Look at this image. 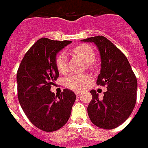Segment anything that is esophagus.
<instances>
[{
  "mask_svg": "<svg viewBox=\"0 0 148 148\" xmlns=\"http://www.w3.org/2000/svg\"><path fill=\"white\" fill-rule=\"evenodd\" d=\"M76 95H77V97H79L81 95V93L80 92H76Z\"/></svg>",
  "mask_w": 148,
  "mask_h": 148,
  "instance_id": "obj_1",
  "label": "esophagus"
}]
</instances>
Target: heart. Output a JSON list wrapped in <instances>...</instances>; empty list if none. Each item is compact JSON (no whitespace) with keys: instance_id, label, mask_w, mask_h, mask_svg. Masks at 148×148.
Listing matches in <instances>:
<instances>
[{"instance_id":"heart-1","label":"heart","mask_w":148,"mask_h":148,"mask_svg":"<svg viewBox=\"0 0 148 148\" xmlns=\"http://www.w3.org/2000/svg\"><path fill=\"white\" fill-rule=\"evenodd\" d=\"M71 53L79 57L88 66H92V62L95 58V53L91 47L87 44H81L71 49ZM55 64L58 71L60 73H65L67 70L66 57L64 53H60L57 55L55 59ZM90 77L86 74H71L66 77L65 85L73 90H82L85 85L88 82Z\"/></svg>"}]
</instances>
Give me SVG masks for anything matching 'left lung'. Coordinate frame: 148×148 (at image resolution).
Listing matches in <instances>:
<instances>
[{"instance_id":"1","label":"left lung","mask_w":148,"mask_h":148,"mask_svg":"<svg viewBox=\"0 0 148 148\" xmlns=\"http://www.w3.org/2000/svg\"><path fill=\"white\" fill-rule=\"evenodd\" d=\"M82 42L94 43L101 58L97 85L106 86L103 99L91 90L92 99L87 107L90 121L104 129H113L127 120L136 104L138 82L127 58L104 36H95Z\"/></svg>"}]
</instances>
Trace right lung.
<instances>
[{"mask_svg": "<svg viewBox=\"0 0 148 148\" xmlns=\"http://www.w3.org/2000/svg\"><path fill=\"white\" fill-rule=\"evenodd\" d=\"M71 41L42 38L28 50L17 71L18 99L29 121L45 132H53L68 121L76 95L68 89L55 95L51 86L58 77L57 54Z\"/></svg>", "mask_w": 148, "mask_h": 148, "instance_id": "right-lung-1", "label": "right lung"}]
</instances>
